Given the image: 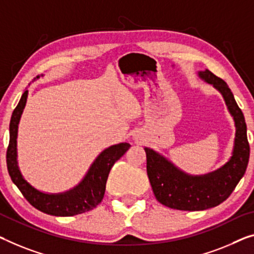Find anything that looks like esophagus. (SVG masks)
Wrapping results in <instances>:
<instances>
[{"instance_id": "34e87169", "label": "esophagus", "mask_w": 254, "mask_h": 254, "mask_svg": "<svg viewBox=\"0 0 254 254\" xmlns=\"http://www.w3.org/2000/svg\"><path fill=\"white\" fill-rule=\"evenodd\" d=\"M134 138H135V140H137V139H138V138H137V137H134Z\"/></svg>"}]
</instances>
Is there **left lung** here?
Masks as SVG:
<instances>
[{"mask_svg":"<svg viewBox=\"0 0 254 254\" xmlns=\"http://www.w3.org/2000/svg\"><path fill=\"white\" fill-rule=\"evenodd\" d=\"M197 75L220 92L234 120L235 138L229 160L214 171L189 175L158 151L149 147L143 148L147 156V175L155 197L165 206L183 211L206 210L228 198L247 171L250 157L247 123L229 86L209 69L199 70Z\"/></svg>","mask_w":254,"mask_h":254,"instance_id":"8db88e82","label":"left lung"}]
</instances>
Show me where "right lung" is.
<instances>
[{
	"label": "right lung",
	"mask_w": 254,
	"mask_h": 254,
	"mask_svg": "<svg viewBox=\"0 0 254 254\" xmlns=\"http://www.w3.org/2000/svg\"><path fill=\"white\" fill-rule=\"evenodd\" d=\"M44 75L36 76L39 79ZM28 89H26L14 108L10 121V140L6 150V166L12 183L16 185L24 197L43 213L56 217H71L84 213L96 207L104 198L106 183L111 169L130 148V143L121 142L105 148L91 163L88 171L77 185L60 192H45L30 185L22 175L18 163V127L22 112L27 103Z\"/></svg>",
	"instance_id": "obj_1"
}]
</instances>
